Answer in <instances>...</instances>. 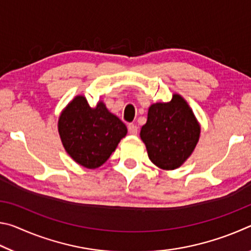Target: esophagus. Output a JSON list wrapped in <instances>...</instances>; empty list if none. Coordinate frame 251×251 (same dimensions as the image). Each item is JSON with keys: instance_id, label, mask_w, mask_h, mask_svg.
Here are the masks:
<instances>
[{"instance_id": "esophagus-1", "label": "esophagus", "mask_w": 251, "mask_h": 251, "mask_svg": "<svg viewBox=\"0 0 251 251\" xmlns=\"http://www.w3.org/2000/svg\"><path fill=\"white\" fill-rule=\"evenodd\" d=\"M128 133L130 135H137L138 134V127L136 126L133 123L128 124Z\"/></svg>"}]
</instances>
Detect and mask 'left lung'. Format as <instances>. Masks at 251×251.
<instances>
[{
  "mask_svg": "<svg viewBox=\"0 0 251 251\" xmlns=\"http://www.w3.org/2000/svg\"><path fill=\"white\" fill-rule=\"evenodd\" d=\"M201 126L186 100L175 94L169 103L152 104L148 109L141 138L152 164L166 171L176 169L192 155Z\"/></svg>",
  "mask_w": 251,
  "mask_h": 251,
  "instance_id": "left-lung-1",
  "label": "left lung"
}]
</instances>
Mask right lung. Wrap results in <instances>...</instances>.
<instances>
[{
	"instance_id": "right-lung-1",
	"label": "right lung",
	"mask_w": 251,
	"mask_h": 251,
	"mask_svg": "<svg viewBox=\"0 0 251 251\" xmlns=\"http://www.w3.org/2000/svg\"><path fill=\"white\" fill-rule=\"evenodd\" d=\"M58 133L67 154L94 169L109 158L127 128L101 101L92 108L84 96H76L59 116Z\"/></svg>"
}]
</instances>
